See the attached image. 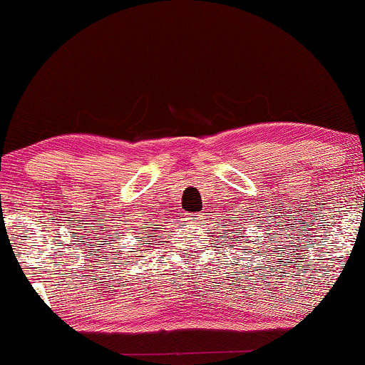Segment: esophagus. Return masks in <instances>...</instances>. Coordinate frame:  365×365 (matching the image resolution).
Listing matches in <instances>:
<instances>
[{"label":"esophagus","mask_w":365,"mask_h":365,"mask_svg":"<svg viewBox=\"0 0 365 365\" xmlns=\"http://www.w3.org/2000/svg\"><path fill=\"white\" fill-rule=\"evenodd\" d=\"M190 220H193V221H198V220H201V213H193V215H190Z\"/></svg>","instance_id":"esophagus-1"}]
</instances>
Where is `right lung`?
<instances>
[{
  "label": "right lung",
  "mask_w": 365,
  "mask_h": 365,
  "mask_svg": "<svg viewBox=\"0 0 365 365\" xmlns=\"http://www.w3.org/2000/svg\"><path fill=\"white\" fill-rule=\"evenodd\" d=\"M154 231H155V227H154ZM154 235H155V232H150V235H149V236H150V237H155Z\"/></svg>",
  "instance_id": "right-lung-1"
}]
</instances>
